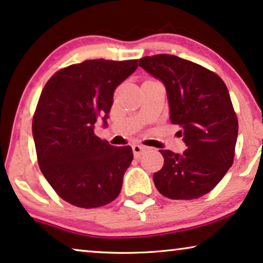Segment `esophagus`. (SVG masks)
I'll use <instances>...</instances> for the list:
<instances>
[{"instance_id": "obj_1", "label": "esophagus", "mask_w": 263, "mask_h": 263, "mask_svg": "<svg viewBox=\"0 0 263 263\" xmlns=\"http://www.w3.org/2000/svg\"><path fill=\"white\" fill-rule=\"evenodd\" d=\"M133 153H134L135 158H139L142 155L144 152H146V147L142 146V144H133Z\"/></svg>"}]
</instances>
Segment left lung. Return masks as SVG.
Here are the masks:
<instances>
[{"label": "left lung", "instance_id": "8db88e82", "mask_svg": "<svg viewBox=\"0 0 263 263\" xmlns=\"http://www.w3.org/2000/svg\"><path fill=\"white\" fill-rule=\"evenodd\" d=\"M139 65L166 86L170 119L181 127L184 154L160 149L163 166L153 174L158 191L170 199L206 195L234 162L238 121L226 83L215 72L171 54L143 57Z\"/></svg>", "mask_w": 263, "mask_h": 263}]
</instances>
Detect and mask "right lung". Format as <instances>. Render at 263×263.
I'll list each match as a JSON object with an SVG mask.
<instances>
[{
	"label": "right lung",
	"instance_id": "obj_1",
	"mask_svg": "<svg viewBox=\"0 0 263 263\" xmlns=\"http://www.w3.org/2000/svg\"><path fill=\"white\" fill-rule=\"evenodd\" d=\"M138 68V59H93L57 71L33 115L32 132L44 177L74 206L111 203L133 160L130 146L114 147L95 134V122L111 109L116 87Z\"/></svg>",
	"mask_w": 263,
	"mask_h": 263
}]
</instances>
